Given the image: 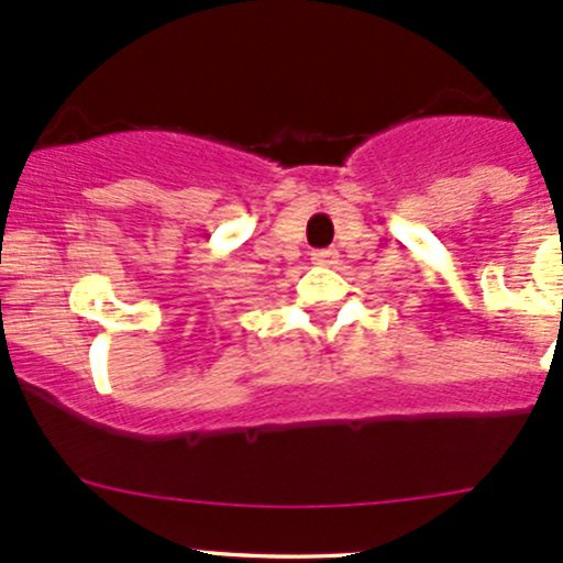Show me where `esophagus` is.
<instances>
[{"instance_id":"esophagus-1","label":"esophagus","mask_w":563,"mask_h":563,"mask_svg":"<svg viewBox=\"0 0 563 563\" xmlns=\"http://www.w3.org/2000/svg\"><path fill=\"white\" fill-rule=\"evenodd\" d=\"M313 264H321V266H332L338 264V250H316L313 253Z\"/></svg>"}]
</instances>
